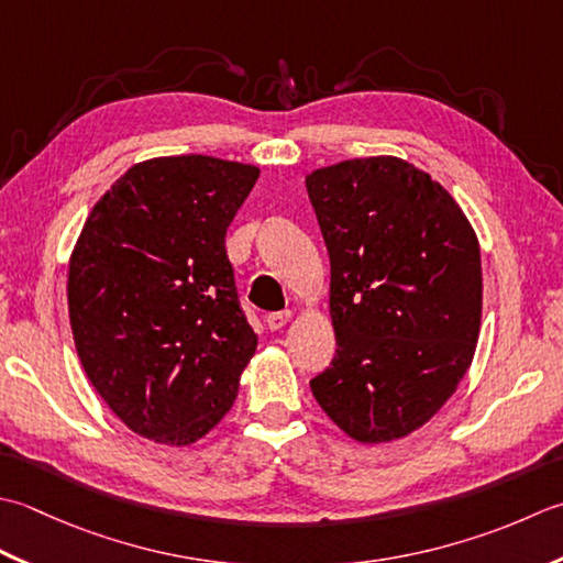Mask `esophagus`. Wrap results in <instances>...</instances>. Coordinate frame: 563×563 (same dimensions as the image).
I'll return each mask as SVG.
<instances>
[{"mask_svg": "<svg viewBox=\"0 0 563 563\" xmlns=\"http://www.w3.org/2000/svg\"><path fill=\"white\" fill-rule=\"evenodd\" d=\"M291 320V311H279V313H269L267 316V328L269 330H282L286 323Z\"/></svg>", "mask_w": 563, "mask_h": 563, "instance_id": "obj_1", "label": "esophagus"}]
</instances>
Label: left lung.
<instances>
[{"mask_svg":"<svg viewBox=\"0 0 563 563\" xmlns=\"http://www.w3.org/2000/svg\"><path fill=\"white\" fill-rule=\"evenodd\" d=\"M306 189L330 255L338 340L311 391L352 440H400L472 366L484 303L478 238L450 191L400 157L313 169Z\"/></svg>","mask_w":563,"mask_h":563,"instance_id":"1","label":"left lung"}]
</instances>
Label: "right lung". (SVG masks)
<instances>
[{"label": "right lung", "instance_id": "right-lung-1", "mask_svg": "<svg viewBox=\"0 0 563 563\" xmlns=\"http://www.w3.org/2000/svg\"><path fill=\"white\" fill-rule=\"evenodd\" d=\"M255 165L209 155L133 165L97 201L70 257L75 347L97 394L141 438L187 446L231 410L257 335L225 231Z\"/></svg>", "mask_w": 563, "mask_h": 563}]
</instances>
